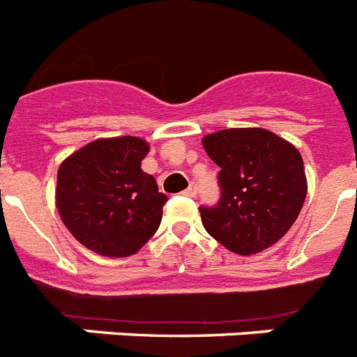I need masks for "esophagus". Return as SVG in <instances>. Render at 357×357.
Returning <instances> with one entry per match:
<instances>
[{"label": "esophagus", "instance_id": "obj_1", "mask_svg": "<svg viewBox=\"0 0 357 357\" xmlns=\"http://www.w3.org/2000/svg\"><path fill=\"white\" fill-rule=\"evenodd\" d=\"M184 195L192 197V199H193V197H197V186H195V184H190V188H188L186 192H184Z\"/></svg>", "mask_w": 357, "mask_h": 357}]
</instances>
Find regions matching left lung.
<instances>
[{"instance_id": "obj_1", "label": "left lung", "mask_w": 357, "mask_h": 357, "mask_svg": "<svg viewBox=\"0 0 357 357\" xmlns=\"http://www.w3.org/2000/svg\"><path fill=\"white\" fill-rule=\"evenodd\" d=\"M202 145L221 167L218 204L199 206L206 232L241 256L275 245L306 199L301 153L265 129L219 130L204 136Z\"/></svg>"}]
</instances>
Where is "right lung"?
I'll return each mask as SVG.
<instances>
[{
    "mask_svg": "<svg viewBox=\"0 0 357 357\" xmlns=\"http://www.w3.org/2000/svg\"><path fill=\"white\" fill-rule=\"evenodd\" d=\"M149 145L142 138L96 139L66 158L56 175L62 223L101 256L134 255L160 227L167 195L142 171Z\"/></svg>",
    "mask_w": 357,
    "mask_h": 357,
    "instance_id": "1",
    "label": "right lung"
}]
</instances>
